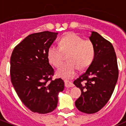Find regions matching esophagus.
<instances>
[{
  "label": "esophagus",
  "mask_w": 126,
  "mask_h": 126,
  "mask_svg": "<svg viewBox=\"0 0 126 126\" xmlns=\"http://www.w3.org/2000/svg\"><path fill=\"white\" fill-rule=\"evenodd\" d=\"M64 85H65V87L66 88H71V87H73L74 86V85L73 84L71 81H69V80H64Z\"/></svg>",
  "instance_id": "esophagus-1"
}]
</instances>
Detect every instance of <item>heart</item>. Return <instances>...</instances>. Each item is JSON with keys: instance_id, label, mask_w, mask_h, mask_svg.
Returning <instances> with one entry per match:
<instances>
[{"instance_id": "obj_1", "label": "heart", "mask_w": 126, "mask_h": 126, "mask_svg": "<svg viewBox=\"0 0 126 126\" xmlns=\"http://www.w3.org/2000/svg\"><path fill=\"white\" fill-rule=\"evenodd\" d=\"M68 62L62 63L57 69V74L63 78H71L74 76L79 68L85 69L93 60L95 49L93 43L89 39L69 32L62 38L60 46L52 44L47 50L49 62L58 66L63 60L64 54H67Z\"/></svg>"}]
</instances>
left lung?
<instances>
[{
	"label": "left lung",
	"mask_w": 126,
	"mask_h": 126,
	"mask_svg": "<svg viewBox=\"0 0 126 126\" xmlns=\"http://www.w3.org/2000/svg\"><path fill=\"white\" fill-rule=\"evenodd\" d=\"M89 38L94 46V57L74 84L82 92L75 102L76 107L82 112L92 114L102 109L111 97L118 80V68L111 43L96 32H91Z\"/></svg>",
	"instance_id": "8db88e82"
}]
</instances>
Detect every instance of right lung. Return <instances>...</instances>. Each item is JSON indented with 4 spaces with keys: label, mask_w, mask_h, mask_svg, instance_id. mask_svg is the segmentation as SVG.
<instances>
[{
    "label": "right lung",
    "mask_w": 126,
    "mask_h": 126,
    "mask_svg": "<svg viewBox=\"0 0 126 126\" xmlns=\"http://www.w3.org/2000/svg\"><path fill=\"white\" fill-rule=\"evenodd\" d=\"M57 34L44 31L29 35L15 47L10 58L13 86L22 103L34 113L55 110L58 93L64 90L62 79L52 80L54 70L47 58L48 49Z\"/></svg>",
    "instance_id": "obj_1"
}]
</instances>
